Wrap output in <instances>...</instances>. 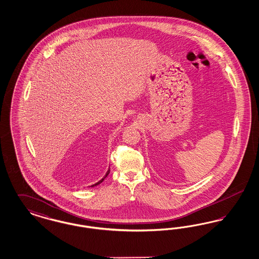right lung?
<instances>
[{
    "label": "right lung",
    "mask_w": 259,
    "mask_h": 259,
    "mask_svg": "<svg viewBox=\"0 0 259 259\" xmlns=\"http://www.w3.org/2000/svg\"><path fill=\"white\" fill-rule=\"evenodd\" d=\"M109 174H110V169H109V170H108V172H106V175H105V177H104V178H103V179H102V180H100V181H99L98 183H96V184H94V185H91V187H93V186H96V185H100V184H101V183H102V182H103V181H104V180H105V179H106V178H107V177H108V175H109Z\"/></svg>",
    "instance_id": "1"
}]
</instances>
